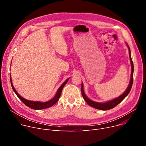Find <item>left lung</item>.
<instances>
[{"instance_id": "obj_1", "label": "left lung", "mask_w": 146, "mask_h": 146, "mask_svg": "<svg viewBox=\"0 0 146 146\" xmlns=\"http://www.w3.org/2000/svg\"><path fill=\"white\" fill-rule=\"evenodd\" d=\"M126 45L128 48L129 49V58H130V61L131 63V76H130V82L129 84L128 85V87H127L126 90L120 96L117 97V98H115L112 100H110L107 102H98L92 101L88 98L87 96L86 95L85 92L84 91V87H83V83H82V94L83 96V98L86 101V102L90 105L91 107H93L96 109H98L100 110H102V111H105V110H111L115 107L117 105H118L119 103L121 102L123 99L129 94V92L131 88L132 84H133V72H134V66H133V61H132L131 58V54H130V48L128 45L127 44H126Z\"/></svg>"}]
</instances>
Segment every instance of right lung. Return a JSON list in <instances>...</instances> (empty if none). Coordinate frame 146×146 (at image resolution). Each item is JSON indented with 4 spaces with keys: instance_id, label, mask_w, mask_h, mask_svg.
<instances>
[{
    "instance_id": "right-lung-1",
    "label": "right lung",
    "mask_w": 146,
    "mask_h": 146,
    "mask_svg": "<svg viewBox=\"0 0 146 146\" xmlns=\"http://www.w3.org/2000/svg\"><path fill=\"white\" fill-rule=\"evenodd\" d=\"M70 78H68V79H66L64 82H63V83L59 87V88L58 89L56 93L55 94V96L52 99H51L49 101H48L46 102H41V101H30V100H26L24 98L22 97L21 96H20V95L17 92V91L16 90V89L15 88L14 86L13 85V83L11 81V76H10V83H11V85L12 87V88L14 91V92H15V94L17 95V96L19 97V98L28 107L33 109V110H44V109H46L48 108H49L52 106L54 105V104H55L57 101H58V100L60 98V96L61 95L62 93V91L63 90V88L64 87V85L67 83V82H68V80H69Z\"/></svg>"
}]
</instances>
